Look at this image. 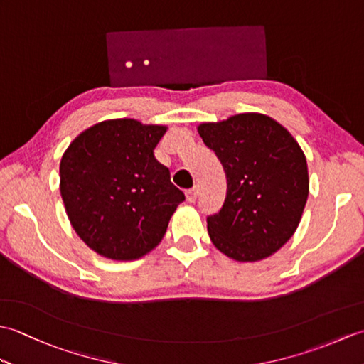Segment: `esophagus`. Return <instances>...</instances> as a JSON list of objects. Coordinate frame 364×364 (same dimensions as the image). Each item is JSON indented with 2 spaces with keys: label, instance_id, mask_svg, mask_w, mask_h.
<instances>
[{
  "label": "esophagus",
  "instance_id": "1",
  "mask_svg": "<svg viewBox=\"0 0 364 364\" xmlns=\"http://www.w3.org/2000/svg\"><path fill=\"white\" fill-rule=\"evenodd\" d=\"M197 196H198V189L197 188H192L186 192V200L189 203H194L197 200Z\"/></svg>",
  "mask_w": 364,
  "mask_h": 364
}]
</instances>
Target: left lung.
I'll use <instances>...</instances> for the list:
<instances>
[{
  "mask_svg": "<svg viewBox=\"0 0 364 364\" xmlns=\"http://www.w3.org/2000/svg\"><path fill=\"white\" fill-rule=\"evenodd\" d=\"M197 129L227 175L225 202L206 219L215 249L241 262L270 257L300 223L310 192L305 153L288 129L258 112Z\"/></svg>",
  "mask_w": 364,
  "mask_h": 364,
  "instance_id": "1",
  "label": "left lung"
}]
</instances>
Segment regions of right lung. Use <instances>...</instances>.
I'll list each match as a JSON object with an SVG mask.
<instances>
[{"mask_svg": "<svg viewBox=\"0 0 364 364\" xmlns=\"http://www.w3.org/2000/svg\"><path fill=\"white\" fill-rule=\"evenodd\" d=\"M166 131L134 119L105 120L63 154L59 189L68 220L105 258L134 261L151 252L184 200L153 153Z\"/></svg>", "mask_w": 364, "mask_h": 364, "instance_id": "right-lung-1", "label": "right lung"}]
</instances>
